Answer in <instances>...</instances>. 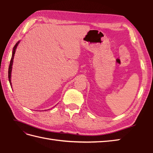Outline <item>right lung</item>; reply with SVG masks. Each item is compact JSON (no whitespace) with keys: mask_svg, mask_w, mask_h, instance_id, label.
I'll use <instances>...</instances> for the list:
<instances>
[{"mask_svg":"<svg viewBox=\"0 0 153 153\" xmlns=\"http://www.w3.org/2000/svg\"><path fill=\"white\" fill-rule=\"evenodd\" d=\"M19 42L20 41H18L16 44L15 45V46L13 48V50H12V58H11V60H10V66L8 68V79H9V82L10 84V86L12 88V82H11V76H12V64H13V62H14V54L16 53V48H17L18 45H19Z\"/></svg>","mask_w":153,"mask_h":153,"instance_id":"add662e5","label":"right lung"}]
</instances>
